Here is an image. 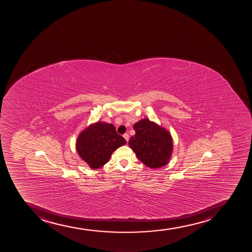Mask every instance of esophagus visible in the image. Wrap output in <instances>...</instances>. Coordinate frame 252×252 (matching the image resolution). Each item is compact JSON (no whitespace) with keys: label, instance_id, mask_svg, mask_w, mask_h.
I'll use <instances>...</instances> for the list:
<instances>
[{"label":"esophagus","instance_id":"1","mask_svg":"<svg viewBox=\"0 0 252 252\" xmlns=\"http://www.w3.org/2000/svg\"><path fill=\"white\" fill-rule=\"evenodd\" d=\"M124 138H125V140L127 141H127L129 139V135H128L127 133H125V134H124Z\"/></svg>","mask_w":252,"mask_h":252}]
</instances>
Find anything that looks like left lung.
Masks as SVG:
<instances>
[{
    "label": "left lung",
    "instance_id": "1",
    "mask_svg": "<svg viewBox=\"0 0 252 252\" xmlns=\"http://www.w3.org/2000/svg\"><path fill=\"white\" fill-rule=\"evenodd\" d=\"M133 129L128 144L141 162L150 168L167 164L172 149L169 132L147 119L136 123Z\"/></svg>",
    "mask_w": 252,
    "mask_h": 252
}]
</instances>
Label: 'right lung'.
<instances>
[{
    "mask_svg": "<svg viewBox=\"0 0 252 252\" xmlns=\"http://www.w3.org/2000/svg\"><path fill=\"white\" fill-rule=\"evenodd\" d=\"M125 144L126 140L117 132L114 125L98 122L79 136L76 149L84 161L97 169L108 162L114 151Z\"/></svg>",
    "mask_w": 252,
    "mask_h": 252,
    "instance_id": "obj_1",
    "label": "right lung"
}]
</instances>
